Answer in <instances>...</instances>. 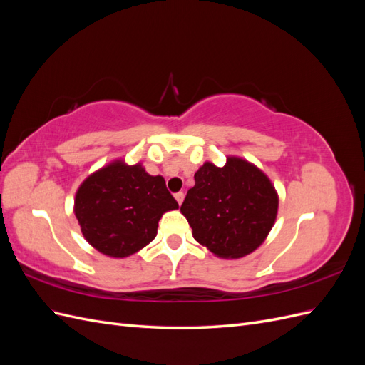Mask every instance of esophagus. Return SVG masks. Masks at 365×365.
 <instances>
[{"label":"esophagus","instance_id":"esophagus-1","mask_svg":"<svg viewBox=\"0 0 365 365\" xmlns=\"http://www.w3.org/2000/svg\"><path fill=\"white\" fill-rule=\"evenodd\" d=\"M175 200L178 201V204L181 205V204H182V201H184V192H178V193H175Z\"/></svg>","mask_w":365,"mask_h":365}]
</instances>
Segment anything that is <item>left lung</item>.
I'll use <instances>...</instances> for the list:
<instances>
[{
    "instance_id": "obj_1",
    "label": "left lung",
    "mask_w": 365,
    "mask_h": 365,
    "mask_svg": "<svg viewBox=\"0 0 365 365\" xmlns=\"http://www.w3.org/2000/svg\"><path fill=\"white\" fill-rule=\"evenodd\" d=\"M279 196L256 165L228 157L224 168L204 163L195 173L181 213L195 240L222 259H240L259 248L277 217Z\"/></svg>"
}]
</instances>
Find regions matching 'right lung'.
I'll list each match as a JSON object with an SVG mask.
<instances>
[{"label":"right lung","instance_id":"right-lung-1","mask_svg":"<svg viewBox=\"0 0 365 365\" xmlns=\"http://www.w3.org/2000/svg\"><path fill=\"white\" fill-rule=\"evenodd\" d=\"M178 202L164 178L140 163L115 160L96 170L76 192L74 215L88 244L105 256L123 259L155 239L158 220Z\"/></svg>","mask_w":365,"mask_h":365}]
</instances>
